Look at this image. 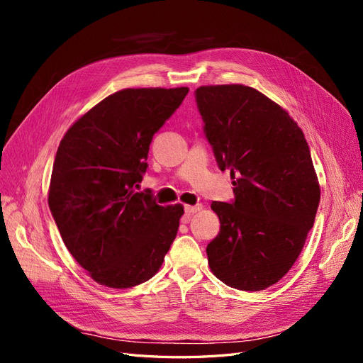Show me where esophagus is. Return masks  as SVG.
Segmentation results:
<instances>
[{
	"label": "esophagus",
	"instance_id": "obj_1",
	"mask_svg": "<svg viewBox=\"0 0 363 363\" xmlns=\"http://www.w3.org/2000/svg\"><path fill=\"white\" fill-rule=\"evenodd\" d=\"M201 208H203V206H201V204L184 206V212H186V215H194V213H196L199 211H201Z\"/></svg>",
	"mask_w": 363,
	"mask_h": 363
}]
</instances>
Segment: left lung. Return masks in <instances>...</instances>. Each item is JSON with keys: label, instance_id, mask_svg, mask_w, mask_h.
<instances>
[{"label": "left lung", "instance_id": "left-lung-1", "mask_svg": "<svg viewBox=\"0 0 363 363\" xmlns=\"http://www.w3.org/2000/svg\"><path fill=\"white\" fill-rule=\"evenodd\" d=\"M195 101L235 199L213 201L221 228L206 252L227 286L262 291L295 263L320 204L309 145L286 111L242 84L201 86Z\"/></svg>", "mask_w": 363, "mask_h": 363}]
</instances>
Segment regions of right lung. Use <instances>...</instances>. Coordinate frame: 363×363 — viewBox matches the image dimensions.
<instances>
[{"label":"right lung","instance_id":"obj_1","mask_svg":"<svg viewBox=\"0 0 363 363\" xmlns=\"http://www.w3.org/2000/svg\"><path fill=\"white\" fill-rule=\"evenodd\" d=\"M124 89L104 98L67 131L52 164L48 204L65 245L89 276L125 289L159 271L177 236L183 206L163 207L144 179L150 144L188 95Z\"/></svg>","mask_w":363,"mask_h":363}]
</instances>
